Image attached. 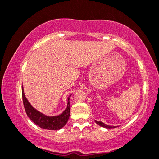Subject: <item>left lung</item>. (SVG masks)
Segmentation results:
<instances>
[{"label": "left lung", "instance_id": "8db88e82", "mask_svg": "<svg viewBox=\"0 0 159 159\" xmlns=\"http://www.w3.org/2000/svg\"><path fill=\"white\" fill-rule=\"evenodd\" d=\"M95 122L98 124L99 126H102V127H105V128H107V129H112V128H115V126H109V125H106L105 124H103V123L101 122V121H97L95 120Z\"/></svg>", "mask_w": 159, "mask_h": 159}]
</instances>
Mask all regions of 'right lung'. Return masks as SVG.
Masks as SVG:
<instances>
[{
    "instance_id": "1",
    "label": "right lung",
    "mask_w": 159,
    "mask_h": 159,
    "mask_svg": "<svg viewBox=\"0 0 159 159\" xmlns=\"http://www.w3.org/2000/svg\"><path fill=\"white\" fill-rule=\"evenodd\" d=\"M22 99H23L24 109H25V111L28 117L35 124L38 125L39 127L48 130H59L62 128L68 122L70 113V103L69 101L70 98L68 99L67 109L61 115L53 117L46 116L35 109L25 98L23 89H22Z\"/></svg>"
}]
</instances>
